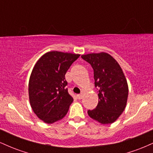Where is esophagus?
<instances>
[{
  "mask_svg": "<svg viewBox=\"0 0 153 153\" xmlns=\"http://www.w3.org/2000/svg\"><path fill=\"white\" fill-rule=\"evenodd\" d=\"M82 97H83V94H82L77 95V98H78V99L79 100L82 99Z\"/></svg>",
  "mask_w": 153,
  "mask_h": 153,
  "instance_id": "34e87169",
  "label": "esophagus"
}]
</instances>
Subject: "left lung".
<instances>
[{"instance_id":"1","label":"left lung","mask_w":153,"mask_h":153,"mask_svg":"<svg viewBox=\"0 0 153 153\" xmlns=\"http://www.w3.org/2000/svg\"><path fill=\"white\" fill-rule=\"evenodd\" d=\"M81 57L92 66L95 86L99 90V103L96 108L88 111V116L101 124H112L127 102L129 88L122 68L106 52L83 54Z\"/></svg>"}]
</instances>
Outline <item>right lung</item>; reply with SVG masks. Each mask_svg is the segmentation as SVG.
<instances>
[{"label":"right lung","mask_w":153,"mask_h":153,"mask_svg":"<svg viewBox=\"0 0 153 153\" xmlns=\"http://www.w3.org/2000/svg\"><path fill=\"white\" fill-rule=\"evenodd\" d=\"M80 54L52 51L43 54L31 71L29 96L31 108L47 124L60 120L73 98L68 94L65 75Z\"/></svg>","instance_id":"right-lung-1"}]
</instances>
